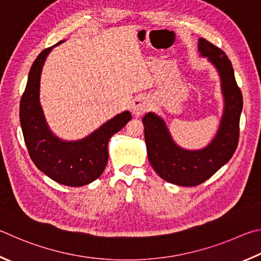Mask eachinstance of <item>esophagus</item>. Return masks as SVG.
<instances>
[{
	"instance_id": "obj_1",
	"label": "esophagus",
	"mask_w": 261,
	"mask_h": 261,
	"mask_svg": "<svg viewBox=\"0 0 261 261\" xmlns=\"http://www.w3.org/2000/svg\"><path fill=\"white\" fill-rule=\"evenodd\" d=\"M148 108H149V103L144 96H138V97H135L133 100H132L130 111H132V114L136 118L142 116V114L147 111Z\"/></svg>"
}]
</instances>
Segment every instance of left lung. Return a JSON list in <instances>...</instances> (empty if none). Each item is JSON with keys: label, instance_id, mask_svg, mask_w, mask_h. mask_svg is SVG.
I'll return each mask as SVG.
<instances>
[{"label": "left lung", "instance_id": "8db88e82", "mask_svg": "<svg viewBox=\"0 0 261 261\" xmlns=\"http://www.w3.org/2000/svg\"><path fill=\"white\" fill-rule=\"evenodd\" d=\"M198 51L218 71L223 96L221 120L211 142L203 149L186 150L174 142L162 117L148 112L142 118L148 159L152 168L163 180L182 187L203 184L229 162L239 144L243 109L241 89L226 54L203 38L198 40Z\"/></svg>", "mask_w": 261, "mask_h": 261}]
</instances>
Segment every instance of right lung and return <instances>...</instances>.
<instances>
[{
	"label": "right lung",
	"mask_w": 261,
	"mask_h": 261,
	"mask_svg": "<svg viewBox=\"0 0 261 261\" xmlns=\"http://www.w3.org/2000/svg\"><path fill=\"white\" fill-rule=\"evenodd\" d=\"M62 42L41 51L31 67L20 100V126L35 166L58 184L81 187L102 174L109 159V140L126 126L132 114L129 111L117 114L81 140L64 141L53 133L40 103V79L45 58Z\"/></svg>",
	"instance_id": "obj_1"
}]
</instances>
